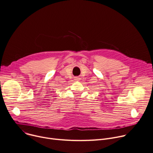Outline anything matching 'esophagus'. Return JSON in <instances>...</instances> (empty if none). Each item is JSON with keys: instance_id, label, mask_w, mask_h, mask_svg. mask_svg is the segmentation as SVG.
<instances>
[{"instance_id": "34e87169", "label": "esophagus", "mask_w": 153, "mask_h": 153, "mask_svg": "<svg viewBox=\"0 0 153 153\" xmlns=\"http://www.w3.org/2000/svg\"><path fill=\"white\" fill-rule=\"evenodd\" d=\"M79 79V78H78V77H75V80H78Z\"/></svg>"}]
</instances>
